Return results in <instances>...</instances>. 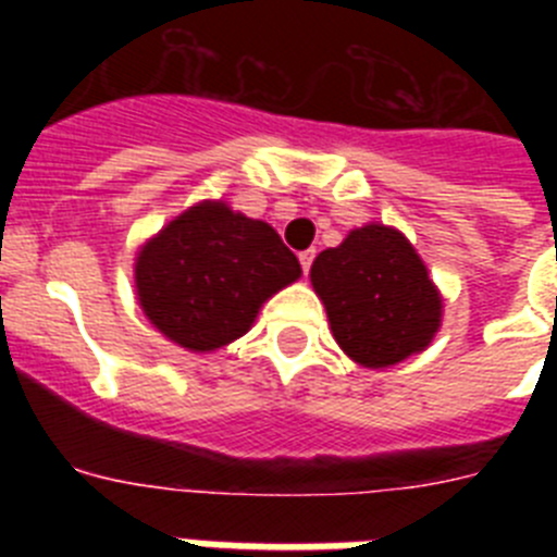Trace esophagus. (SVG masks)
Segmentation results:
<instances>
[{
	"label": "esophagus",
	"instance_id": "obj_1",
	"mask_svg": "<svg viewBox=\"0 0 557 557\" xmlns=\"http://www.w3.org/2000/svg\"><path fill=\"white\" fill-rule=\"evenodd\" d=\"M298 262H301L304 273H309V270H312V262H314V250H304V253H298Z\"/></svg>",
	"mask_w": 557,
	"mask_h": 557
}]
</instances>
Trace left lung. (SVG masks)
I'll return each mask as SVG.
<instances>
[{
    "mask_svg": "<svg viewBox=\"0 0 557 557\" xmlns=\"http://www.w3.org/2000/svg\"><path fill=\"white\" fill-rule=\"evenodd\" d=\"M312 287L326 304L339 348L366 368L424 351L441 326V295L398 231L366 225L318 253Z\"/></svg>",
    "mask_w": 557,
    "mask_h": 557,
    "instance_id": "obj_1",
    "label": "left lung"
}]
</instances>
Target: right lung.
Returning <instances> with one entry per match:
<instances>
[{"label": "right lung", "mask_w": 557, "mask_h": 557, "mask_svg": "<svg viewBox=\"0 0 557 557\" xmlns=\"http://www.w3.org/2000/svg\"><path fill=\"white\" fill-rule=\"evenodd\" d=\"M298 275L301 264L268 223L206 200L139 250L136 293L172 343L214 351L243 337L259 307Z\"/></svg>", "instance_id": "add662e5"}]
</instances>
